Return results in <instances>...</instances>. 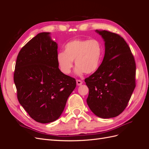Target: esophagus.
Returning <instances> with one entry per match:
<instances>
[{"mask_svg": "<svg viewBox=\"0 0 149 149\" xmlns=\"http://www.w3.org/2000/svg\"><path fill=\"white\" fill-rule=\"evenodd\" d=\"M76 84H77L78 86H81L83 84V81L79 79H77L76 80Z\"/></svg>", "mask_w": 149, "mask_h": 149, "instance_id": "esophagus-1", "label": "esophagus"}]
</instances>
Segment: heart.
Listing matches in <instances>:
<instances>
[{"label":"heart","mask_w":149,"mask_h":149,"mask_svg":"<svg viewBox=\"0 0 149 149\" xmlns=\"http://www.w3.org/2000/svg\"><path fill=\"white\" fill-rule=\"evenodd\" d=\"M102 54V47L98 40L75 39L65 45L64 52L58 53L56 60L60 70L66 74L71 73L74 60L76 73L91 74L100 66Z\"/></svg>","instance_id":"b5f03b06"}]
</instances>
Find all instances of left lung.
Masks as SVG:
<instances>
[{"label":"left lung","instance_id":"1","mask_svg":"<svg viewBox=\"0 0 149 149\" xmlns=\"http://www.w3.org/2000/svg\"><path fill=\"white\" fill-rule=\"evenodd\" d=\"M104 39L105 54L97 70L84 81L87 104L96 116L114 118L125 109L136 87V66L124 39L107 30H96Z\"/></svg>","mask_w":149,"mask_h":149}]
</instances>
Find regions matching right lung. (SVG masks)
Listing matches in <instances>:
<instances>
[{
  "label": "right lung",
  "instance_id": "1",
  "mask_svg": "<svg viewBox=\"0 0 149 149\" xmlns=\"http://www.w3.org/2000/svg\"><path fill=\"white\" fill-rule=\"evenodd\" d=\"M57 49L50 33H40L22 47L17 58L13 80L18 100L40 123L59 118L76 88L75 79L58 68Z\"/></svg>",
  "mask_w": 149,
  "mask_h": 149
}]
</instances>
